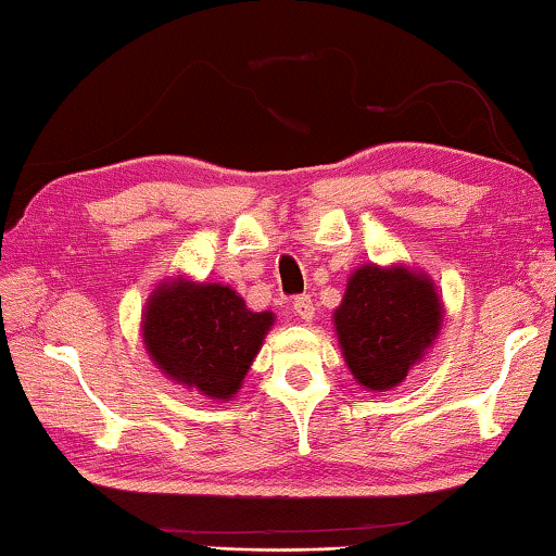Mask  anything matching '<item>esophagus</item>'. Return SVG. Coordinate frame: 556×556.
Returning a JSON list of instances; mask_svg holds the SVG:
<instances>
[{"mask_svg": "<svg viewBox=\"0 0 556 556\" xmlns=\"http://www.w3.org/2000/svg\"><path fill=\"white\" fill-rule=\"evenodd\" d=\"M293 311H295V316L301 318V321H311V318H314V314H316L314 301H311L308 295H299V299L293 301Z\"/></svg>", "mask_w": 556, "mask_h": 556, "instance_id": "esophagus-1", "label": "esophagus"}]
</instances>
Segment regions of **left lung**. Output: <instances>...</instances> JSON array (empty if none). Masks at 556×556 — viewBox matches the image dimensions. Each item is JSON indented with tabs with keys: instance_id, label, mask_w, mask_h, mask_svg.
I'll use <instances>...</instances> for the list:
<instances>
[{
	"instance_id": "1",
	"label": "left lung",
	"mask_w": 556,
	"mask_h": 556,
	"mask_svg": "<svg viewBox=\"0 0 556 556\" xmlns=\"http://www.w3.org/2000/svg\"><path fill=\"white\" fill-rule=\"evenodd\" d=\"M443 316V299L425 270L405 263L359 265L333 311V331L354 382L369 392L400 387L435 344Z\"/></svg>"
}]
</instances>
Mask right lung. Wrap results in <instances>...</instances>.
<instances>
[{"mask_svg": "<svg viewBox=\"0 0 556 556\" xmlns=\"http://www.w3.org/2000/svg\"><path fill=\"white\" fill-rule=\"evenodd\" d=\"M273 324V311H250L235 288L177 276L147 299L141 339L164 377L227 402L240 392Z\"/></svg>", "mask_w": 556, "mask_h": 556, "instance_id": "right-lung-1", "label": "right lung"}]
</instances>
